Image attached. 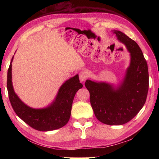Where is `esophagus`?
Here are the masks:
<instances>
[{
    "label": "esophagus",
    "instance_id": "obj_1",
    "mask_svg": "<svg viewBox=\"0 0 159 159\" xmlns=\"http://www.w3.org/2000/svg\"><path fill=\"white\" fill-rule=\"evenodd\" d=\"M87 79V74L85 72H80L79 73V79L80 82H84Z\"/></svg>",
    "mask_w": 159,
    "mask_h": 159
}]
</instances>
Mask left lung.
<instances>
[{
  "mask_svg": "<svg viewBox=\"0 0 159 159\" xmlns=\"http://www.w3.org/2000/svg\"><path fill=\"white\" fill-rule=\"evenodd\" d=\"M125 45L130 61L118 85L87 80L85 87L96 118L107 125H122L130 121L142 109L149 87L148 68L137 43L120 31H112Z\"/></svg>",
  "mask_w": 159,
  "mask_h": 159,
  "instance_id": "1",
  "label": "left lung"
}]
</instances>
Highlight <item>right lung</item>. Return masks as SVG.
Here are the masks:
<instances>
[{
    "label": "right lung",
    "instance_id": "right-lung-1",
    "mask_svg": "<svg viewBox=\"0 0 159 159\" xmlns=\"http://www.w3.org/2000/svg\"><path fill=\"white\" fill-rule=\"evenodd\" d=\"M13 59V56L8 69L7 87L10 102L17 116L29 126L39 131L54 130L65 126L70 120L75 94L83 87L79 74L70 78L62 84L55 98L49 105L35 109L23 102L13 89L11 73Z\"/></svg>",
    "mask_w": 159,
    "mask_h": 159
}]
</instances>
